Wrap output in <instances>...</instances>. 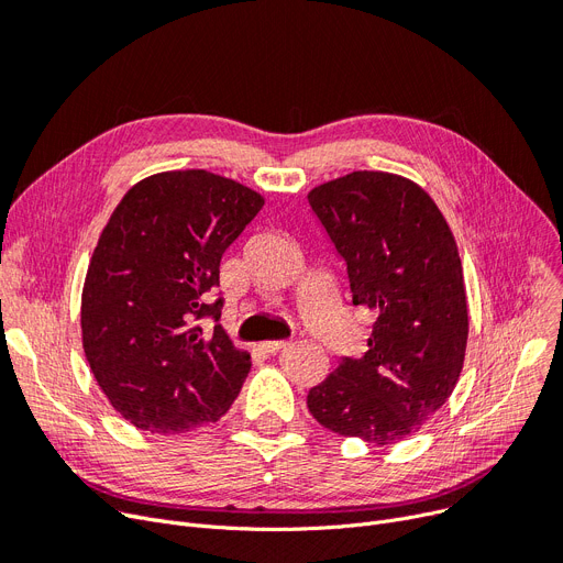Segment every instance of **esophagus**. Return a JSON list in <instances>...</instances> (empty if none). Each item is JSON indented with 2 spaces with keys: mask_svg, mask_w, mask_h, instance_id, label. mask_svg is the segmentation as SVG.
<instances>
[{
  "mask_svg": "<svg viewBox=\"0 0 563 563\" xmlns=\"http://www.w3.org/2000/svg\"><path fill=\"white\" fill-rule=\"evenodd\" d=\"M286 345H288L286 341H263V343H261V351L275 355V353L282 351V347H286Z\"/></svg>",
  "mask_w": 563,
  "mask_h": 563,
  "instance_id": "1",
  "label": "esophagus"
}]
</instances>
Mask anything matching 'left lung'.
Instances as JSON below:
<instances>
[{
  "mask_svg": "<svg viewBox=\"0 0 563 563\" xmlns=\"http://www.w3.org/2000/svg\"><path fill=\"white\" fill-rule=\"evenodd\" d=\"M307 201L345 263L353 305L373 313L366 353L311 387L309 412L345 438L406 440L463 371L470 318L456 238L423 187L398 174H345Z\"/></svg>",
  "mask_w": 563,
  "mask_h": 563,
  "instance_id": "left-lung-1",
  "label": "left lung"
}]
</instances>
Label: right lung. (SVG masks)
<instances>
[{
    "label": "right lung",
    "mask_w": 563,
    "mask_h": 563,
    "mask_svg": "<svg viewBox=\"0 0 563 563\" xmlns=\"http://www.w3.org/2000/svg\"><path fill=\"white\" fill-rule=\"evenodd\" d=\"M265 199L206 169L159 172L135 183L104 224L82 288V345L112 408L140 431L187 433L233 406L250 353L220 323L227 247Z\"/></svg>",
    "instance_id": "add662e5"
}]
</instances>
